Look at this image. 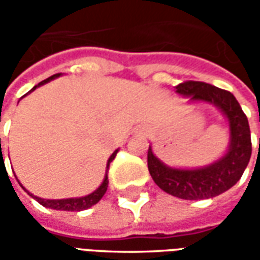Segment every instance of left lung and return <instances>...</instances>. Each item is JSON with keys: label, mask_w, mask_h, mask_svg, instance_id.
<instances>
[{"label": "left lung", "mask_w": 260, "mask_h": 260, "mask_svg": "<svg viewBox=\"0 0 260 260\" xmlns=\"http://www.w3.org/2000/svg\"><path fill=\"white\" fill-rule=\"evenodd\" d=\"M175 91L182 97H189L188 103H206L220 110L229 122V149L209 166L177 169L156 157L152 146H149L147 169L158 188L175 198L186 201L214 198L234 186L249 163L252 143L248 118L237 99L216 86L188 80L175 86Z\"/></svg>", "instance_id": "8db88e82"}]
</instances>
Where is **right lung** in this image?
I'll return each instance as SVG.
<instances>
[{
	"mask_svg": "<svg viewBox=\"0 0 260 260\" xmlns=\"http://www.w3.org/2000/svg\"><path fill=\"white\" fill-rule=\"evenodd\" d=\"M59 76H61V74H55V75H53V76H50V78H47L46 80L40 82L39 85L35 86V87H33L30 91L35 90V89H36V87H39V86L46 85V83H48L50 80L57 79V78H59ZM30 91H29V93H30ZM0 147H1V139H0ZM117 153H118V149H117V150H115V152H114L113 154L108 157L107 167H106V175H104V180H103V182L100 184V186L97 188L96 191H93L91 193H89V195H86V196H80V198H68V199H43V198H39V196L30 193V192L26 189L25 186L20 184L19 181H18V182H19V185L22 186V188H23L26 192H27V195H30L33 199H36V201L39 202L42 206L48 207V209H54V210H65V212H80V210H86V209H89V207H91L93 205H96L97 202L100 201L103 196H104L106 191H107L108 167H110V163H111L114 158H115Z\"/></svg>",
	"mask_w": 260,
	"mask_h": 260,
	"instance_id": "1",
	"label": "right lung"
}]
</instances>
